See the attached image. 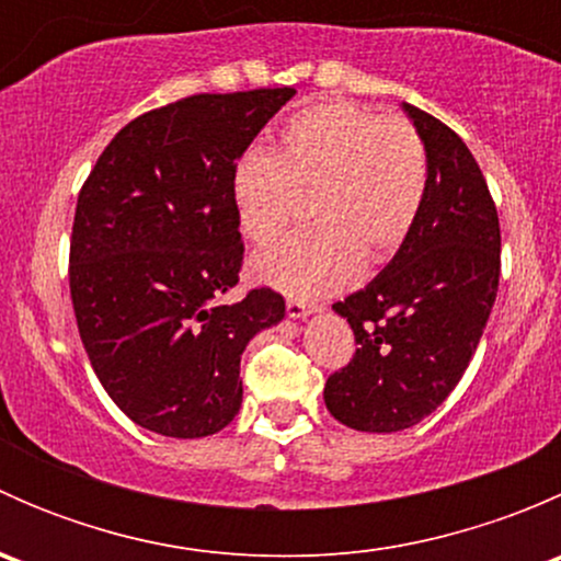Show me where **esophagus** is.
<instances>
[{
	"label": "esophagus",
	"instance_id": "34e87169",
	"mask_svg": "<svg viewBox=\"0 0 561 561\" xmlns=\"http://www.w3.org/2000/svg\"><path fill=\"white\" fill-rule=\"evenodd\" d=\"M312 312H317L314 304H304L298 301V298H287V314H290L293 320H304V317Z\"/></svg>",
	"mask_w": 561,
	"mask_h": 561
}]
</instances>
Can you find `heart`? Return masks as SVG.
<instances>
[{"instance_id":"heart-1","label":"heart","mask_w":561,"mask_h":561,"mask_svg":"<svg viewBox=\"0 0 561 561\" xmlns=\"http://www.w3.org/2000/svg\"><path fill=\"white\" fill-rule=\"evenodd\" d=\"M428 190V154L404 118L355 103L293 113L279 151L252 146L230 173L236 217L254 244L287 228L312 195L320 222L260 249L257 279L290 296H328L353 285L364 260L386 263L410 239Z\"/></svg>"}]
</instances>
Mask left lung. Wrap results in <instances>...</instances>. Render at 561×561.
<instances>
[{
  "label": "left lung",
  "instance_id": "1",
  "mask_svg": "<svg viewBox=\"0 0 561 561\" xmlns=\"http://www.w3.org/2000/svg\"><path fill=\"white\" fill-rule=\"evenodd\" d=\"M404 111L428 154L421 217L364 290L333 304L358 350L322 396L355 432H401L432 415L467 371L500 287V217L472 151L432 113Z\"/></svg>",
  "mask_w": 561,
  "mask_h": 561
}]
</instances>
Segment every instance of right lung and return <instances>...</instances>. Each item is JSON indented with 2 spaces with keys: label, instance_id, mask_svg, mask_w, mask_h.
Here are the masks:
<instances>
[{
  "label": "right lung",
  "instance_id": "obj_1",
  "mask_svg": "<svg viewBox=\"0 0 561 561\" xmlns=\"http://www.w3.org/2000/svg\"><path fill=\"white\" fill-rule=\"evenodd\" d=\"M296 89L192 94L133 118L83 181L70 239L78 333L118 410L175 439L217 434L241 407L249 339L285 298L239 285L230 173Z\"/></svg>",
  "mask_w": 561,
  "mask_h": 561
}]
</instances>
